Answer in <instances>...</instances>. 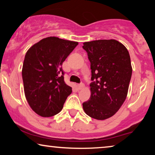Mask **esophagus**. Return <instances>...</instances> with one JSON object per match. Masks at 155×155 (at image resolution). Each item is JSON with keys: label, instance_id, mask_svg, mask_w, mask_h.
Returning <instances> with one entry per match:
<instances>
[{"label": "esophagus", "instance_id": "esophagus-1", "mask_svg": "<svg viewBox=\"0 0 155 155\" xmlns=\"http://www.w3.org/2000/svg\"><path fill=\"white\" fill-rule=\"evenodd\" d=\"M84 87V83H82V82H81V83L79 84L78 85V89H79V90H82V89Z\"/></svg>", "mask_w": 155, "mask_h": 155}]
</instances>
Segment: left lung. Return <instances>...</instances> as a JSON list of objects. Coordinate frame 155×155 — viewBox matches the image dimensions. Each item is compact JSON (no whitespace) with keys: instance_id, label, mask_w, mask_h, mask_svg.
<instances>
[{"instance_id":"left-lung-1","label":"left lung","mask_w":155,"mask_h":155,"mask_svg":"<svg viewBox=\"0 0 155 155\" xmlns=\"http://www.w3.org/2000/svg\"><path fill=\"white\" fill-rule=\"evenodd\" d=\"M82 48L90 61V99L82 104L87 115L104 120L118 111L128 94L132 75L128 51L115 39L84 42Z\"/></svg>"}]
</instances>
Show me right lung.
I'll use <instances>...</instances> for the list:
<instances>
[{"label": "right lung", "mask_w": 155, "mask_h": 155, "mask_svg": "<svg viewBox=\"0 0 155 155\" xmlns=\"http://www.w3.org/2000/svg\"><path fill=\"white\" fill-rule=\"evenodd\" d=\"M78 43L50 37L33 45L25 55L22 80L26 99L38 115L50 117L63 109L72 87L64 81L62 64Z\"/></svg>", "instance_id": "add662e5"}]
</instances>
